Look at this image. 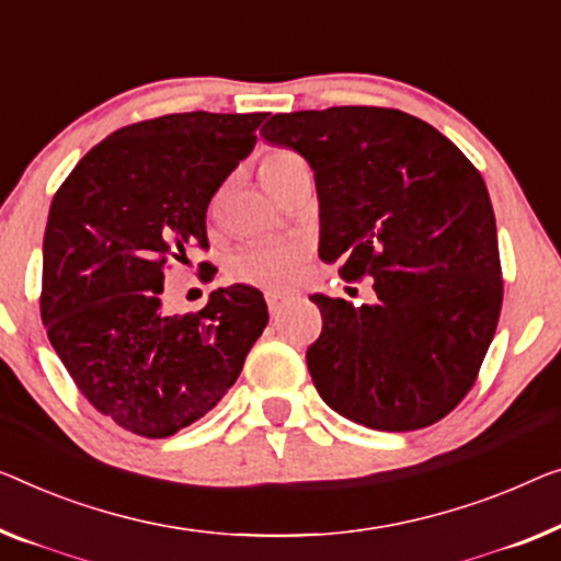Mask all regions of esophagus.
<instances>
[{
	"mask_svg": "<svg viewBox=\"0 0 561 561\" xmlns=\"http://www.w3.org/2000/svg\"><path fill=\"white\" fill-rule=\"evenodd\" d=\"M282 305H284V297H279V295H266V307H270V314H272V317L279 314Z\"/></svg>",
	"mask_w": 561,
	"mask_h": 561,
	"instance_id": "esophagus-1",
	"label": "esophagus"
}]
</instances>
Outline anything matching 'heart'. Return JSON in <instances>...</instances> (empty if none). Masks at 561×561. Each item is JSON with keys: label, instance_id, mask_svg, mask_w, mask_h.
<instances>
[{"label": "heart", "instance_id": "obj_1", "mask_svg": "<svg viewBox=\"0 0 561 561\" xmlns=\"http://www.w3.org/2000/svg\"><path fill=\"white\" fill-rule=\"evenodd\" d=\"M305 161L295 150H272L259 163V175L266 191L277 186L282 175L302 165ZM307 259L305 244L291 239H270L254 241L229 259V277L249 287L266 291H287L297 284L299 272Z\"/></svg>", "mask_w": 561, "mask_h": 561}]
</instances>
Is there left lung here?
Instances as JSON below:
<instances>
[{
	"instance_id": "1",
	"label": "left lung",
	"mask_w": 561,
	"mask_h": 561,
	"mask_svg": "<svg viewBox=\"0 0 561 561\" xmlns=\"http://www.w3.org/2000/svg\"><path fill=\"white\" fill-rule=\"evenodd\" d=\"M264 140L312 165L320 259L373 277L375 302L314 295L322 334L307 367L324 403L375 431H417L466 398L494 340L496 219L476 165L396 107L270 115Z\"/></svg>"
}]
</instances>
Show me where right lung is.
<instances>
[{
	"instance_id": "right-lung-1",
	"label": "right lung",
	"mask_w": 561,
	"mask_h": 561,
	"mask_svg": "<svg viewBox=\"0 0 561 561\" xmlns=\"http://www.w3.org/2000/svg\"><path fill=\"white\" fill-rule=\"evenodd\" d=\"M264 118L196 111L125 125L82 156L49 206L47 337L88 403L136 436L169 438L211 411L270 322L247 284L211 291L198 312L161 309L165 272L208 249V201Z\"/></svg>"
}]
</instances>
